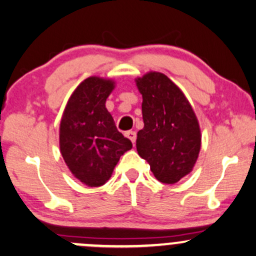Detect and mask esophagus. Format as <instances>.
<instances>
[{
	"label": "esophagus",
	"instance_id": "esophagus-1",
	"mask_svg": "<svg viewBox=\"0 0 256 256\" xmlns=\"http://www.w3.org/2000/svg\"><path fill=\"white\" fill-rule=\"evenodd\" d=\"M125 136L128 137V140H130L131 142L134 144V142H136V138H137L136 132H134V131H128V132H125Z\"/></svg>",
	"mask_w": 256,
	"mask_h": 256
}]
</instances>
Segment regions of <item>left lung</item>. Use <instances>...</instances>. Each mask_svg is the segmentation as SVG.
Returning a JSON list of instances; mask_svg holds the SVG:
<instances>
[{"instance_id": "left-lung-1", "label": "left lung", "mask_w": 256, "mask_h": 256, "mask_svg": "<svg viewBox=\"0 0 256 256\" xmlns=\"http://www.w3.org/2000/svg\"><path fill=\"white\" fill-rule=\"evenodd\" d=\"M136 82L144 122L137 132V152L158 182L174 184L192 172L198 160V119L184 94L165 74L150 72Z\"/></svg>"}]
</instances>
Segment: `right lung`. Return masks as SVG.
I'll use <instances>...</instances> for the list:
<instances>
[{
  "instance_id": "add662e5",
  "label": "right lung",
  "mask_w": 256,
  "mask_h": 256,
  "mask_svg": "<svg viewBox=\"0 0 256 256\" xmlns=\"http://www.w3.org/2000/svg\"><path fill=\"white\" fill-rule=\"evenodd\" d=\"M114 83L90 77L78 85L60 124V150L76 178L88 186L104 185L132 143L118 131L106 108Z\"/></svg>"
}]
</instances>
